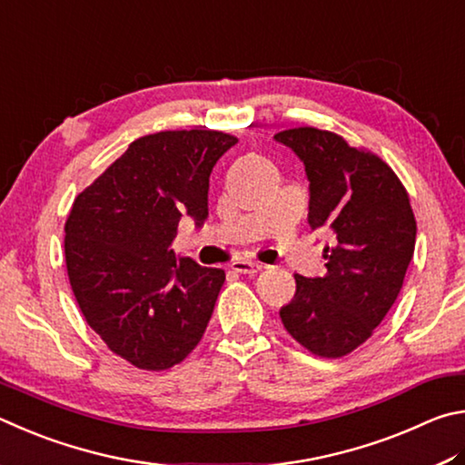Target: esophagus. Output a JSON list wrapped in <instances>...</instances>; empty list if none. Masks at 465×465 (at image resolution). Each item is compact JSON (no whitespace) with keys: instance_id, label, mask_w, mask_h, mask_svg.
Returning <instances> with one entry per match:
<instances>
[{"instance_id":"1","label":"esophagus","mask_w":465,"mask_h":465,"mask_svg":"<svg viewBox=\"0 0 465 465\" xmlns=\"http://www.w3.org/2000/svg\"><path fill=\"white\" fill-rule=\"evenodd\" d=\"M231 270L237 272V273L255 275L257 272L263 270V265L257 263V262H249V259H239V262H234V263L231 265Z\"/></svg>"}]
</instances>
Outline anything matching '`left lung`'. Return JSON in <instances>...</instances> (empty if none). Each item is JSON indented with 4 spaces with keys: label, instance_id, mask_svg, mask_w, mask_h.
Returning <instances> with one entry per match:
<instances>
[{
    "label": "left lung",
    "instance_id": "obj_1",
    "mask_svg": "<svg viewBox=\"0 0 465 465\" xmlns=\"http://www.w3.org/2000/svg\"><path fill=\"white\" fill-rule=\"evenodd\" d=\"M302 161L308 224L331 234L327 273L296 278V294L280 308L283 327L308 351L343 357L371 337L401 294L414 253L417 220L409 193L376 154L319 128L273 136Z\"/></svg>",
    "mask_w": 465,
    "mask_h": 465
}]
</instances>
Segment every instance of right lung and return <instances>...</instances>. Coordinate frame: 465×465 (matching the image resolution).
I'll return each mask as SVG.
<instances>
[{
    "label": "right lung",
    "mask_w": 465,
    "mask_h": 465,
    "mask_svg": "<svg viewBox=\"0 0 465 465\" xmlns=\"http://www.w3.org/2000/svg\"><path fill=\"white\" fill-rule=\"evenodd\" d=\"M237 138L167 130L130 143L77 195L64 224L69 282L85 321L110 351L141 370L192 353L214 312L224 272L175 255L183 216L208 218L210 173Z\"/></svg>",
    "instance_id": "obj_1"
}]
</instances>
